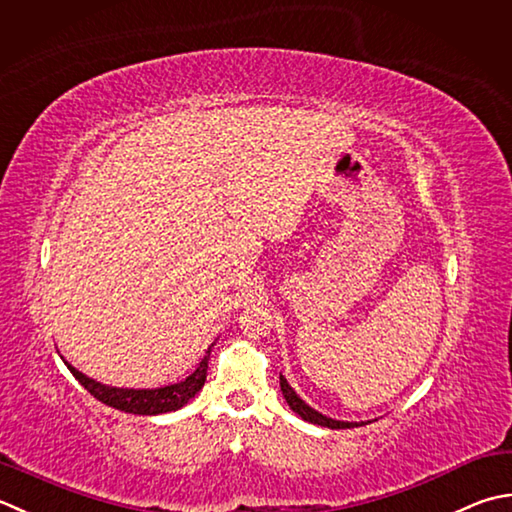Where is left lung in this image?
<instances>
[{
    "instance_id": "obj_1",
    "label": "left lung",
    "mask_w": 512,
    "mask_h": 512,
    "mask_svg": "<svg viewBox=\"0 0 512 512\" xmlns=\"http://www.w3.org/2000/svg\"><path fill=\"white\" fill-rule=\"evenodd\" d=\"M279 386H282V395H284V399L288 402V406L293 408V413H297L299 417L306 419V422L317 424V426H326V428H350V426H357V424H348V422H335V419L319 415L317 410H313L308 404H304L302 399L297 397L295 390L288 386V382H286L282 375H279Z\"/></svg>"
}]
</instances>
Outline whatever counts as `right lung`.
Segmentation results:
<instances>
[{"label":"right lung","instance_id":"obj_1","mask_svg":"<svg viewBox=\"0 0 512 512\" xmlns=\"http://www.w3.org/2000/svg\"><path fill=\"white\" fill-rule=\"evenodd\" d=\"M208 357H210V348L206 350V357L202 359V364L197 366L193 375H188L184 382L179 384H170L164 388H153V390H133V388H113V386H104L90 379L86 375L79 373L70 364L68 370L73 373V377L82 384L90 395L99 402L124 410V413H133V415H159V413H170V410L182 408L188 404L199 390H202L206 382V370H208Z\"/></svg>","mask_w":512,"mask_h":512}]
</instances>
